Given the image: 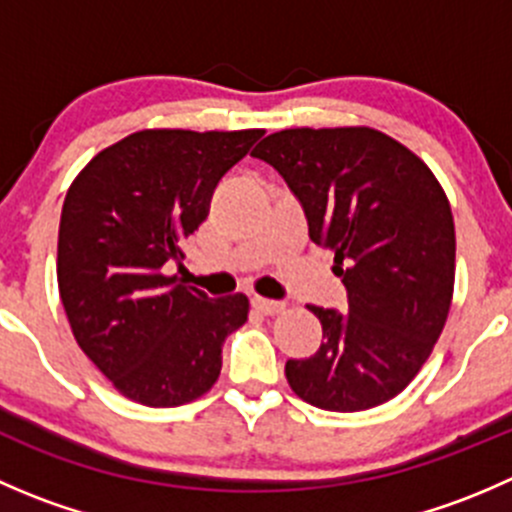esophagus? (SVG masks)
I'll list each match as a JSON object with an SVG mask.
<instances>
[{
    "label": "esophagus",
    "mask_w": 512,
    "mask_h": 512,
    "mask_svg": "<svg viewBox=\"0 0 512 512\" xmlns=\"http://www.w3.org/2000/svg\"><path fill=\"white\" fill-rule=\"evenodd\" d=\"M252 309L260 314H280L285 312V302H272V299L252 297Z\"/></svg>",
    "instance_id": "1"
}]
</instances>
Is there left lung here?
Wrapping results in <instances>:
<instances>
[{"label": "left lung", "instance_id": "left-lung-1", "mask_svg": "<svg viewBox=\"0 0 512 512\" xmlns=\"http://www.w3.org/2000/svg\"><path fill=\"white\" fill-rule=\"evenodd\" d=\"M252 156L299 200L309 240L334 252L347 312L309 307L324 342L285 374L299 399L364 411L409 386L441 337L453 297L451 205L421 158L374 128H289Z\"/></svg>", "mask_w": 512, "mask_h": 512}]
</instances>
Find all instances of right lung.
<instances>
[{
	"label": "right lung",
	"instance_id": "add662e5",
	"mask_svg": "<svg viewBox=\"0 0 512 512\" xmlns=\"http://www.w3.org/2000/svg\"><path fill=\"white\" fill-rule=\"evenodd\" d=\"M265 131H138L101 151L66 193L59 225L61 302L106 379L138 404L168 409L218 381L245 294L213 299L168 277L208 218L218 180Z\"/></svg>",
	"mask_w": 512,
	"mask_h": 512
}]
</instances>
